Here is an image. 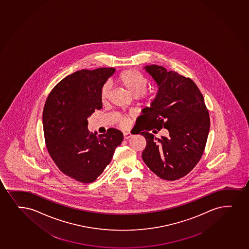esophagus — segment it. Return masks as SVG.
Masks as SVG:
<instances>
[{
	"instance_id": "esophagus-1",
	"label": "esophagus",
	"mask_w": 249,
	"mask_h": 249,
	"mask_svg": "<svg viewBox=\"0 0 249 249\" xmlns=\"http://www.w3.org/2000/svg\"><path fill=\"white\" fill-rule=\"evenodd\" d=\"M132 137V134L130 132H123V138L124 139H128Z\"/></svg>"
}]
</instances>
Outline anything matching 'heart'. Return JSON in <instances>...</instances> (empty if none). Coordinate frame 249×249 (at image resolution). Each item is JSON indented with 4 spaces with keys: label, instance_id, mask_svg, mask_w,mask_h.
I'll use <instances>...</instances> for the list:
<instances>
[{
    "label": "heart",
    "instance_id": "heart-1",
    "mask_svg": "<svg viewBox=\"0 0 249 249\" xmlns=\"http://www.w3.org/2000/svg\"><path fill=\"white\" fill-rule=\"evenodd\" d=\"M117 81L126 89L132 97H140L144 96L147 98H152V92H145L146 85H147V78L139 71L127 70L123 71L119 75ZM109 88L108 86H104L101 91V99L103 102L108 98ZM128 123L127 118H122L120 120V125L122 126H126Z\"/></svg>",
    "mask_w": 249,
    "mask_h": 249
}]
</instances>
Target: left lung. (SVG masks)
<instances>
[{"mask_svg":"<svg viewBox=\"0 0 249 249\" xmlns=\"http://www.w3.org/2000/svg\"><path fill=\"white\" fill-rule=\"evenodd\" d=\"M158 87L151 107L137 120L146 146L142 158L159 178L174 181L194 168L204 152L210 118L203 96L193 80L158 65L144 67ZM167 128L168 137L155 133Z\"/></svg>","mask_w":249,"mask_h":249,"instance_id":"1","label":"left lung"}]
</instances>
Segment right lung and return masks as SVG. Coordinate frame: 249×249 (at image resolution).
Segmentation results:
<instances>
[{"instance_id": "right-lung-1", "label": "right lung", "mask_w": 249, "mask_h": 249, "mask_svg": "<svg viewBox=\"0 0 249 249\" xmlns=\"http://www.w3.org/2000/svg\"><path fill=\"white\" fill-rule=\"evenodd\" d=\"M112 68L77 71L58 82L45 103L42 123L47 151L59 169L82 183L92 182L123 140L119 130L88 131V117L103 107L101 91Z\"/></svg>"}]
</instances>
